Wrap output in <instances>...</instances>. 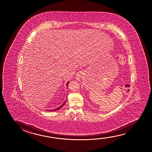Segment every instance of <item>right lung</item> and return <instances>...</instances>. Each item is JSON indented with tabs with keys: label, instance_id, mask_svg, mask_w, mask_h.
<instances>
[{
	"label": "right lung",
	"instance_id": "1",
	"mask_svg": "<svg viewBox=\"0 0 152 152\" xmlns=\"http://www.w3.org/2000/svg\"><path fill=\"white\" fill-rule=\"evenodd\" d=\"M69 81H68V82H67V83L66 84L67 87V86H68V84H69ZM66 101L65 100V101H64V103H63V104H62V105H61L60 106H59L58 107V108H56V109H54V110H49V111H53V110H55V111H56V110H59V109H60V108H61V107H62V106H63V105H64V104H65V103H66Z\"/></svg>",
	"mask_w": 152,
	"mask_h": 152
}]
</instances>
